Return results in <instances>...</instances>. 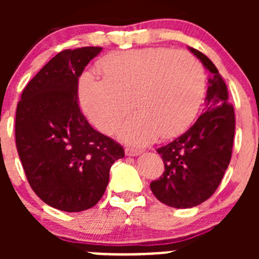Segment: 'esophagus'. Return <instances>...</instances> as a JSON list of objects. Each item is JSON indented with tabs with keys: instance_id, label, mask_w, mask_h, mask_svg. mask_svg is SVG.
<instances>
[{
	"instance_id": "1",
	"label": "esophagus",
	"mask_w": 259,
	"mask_h": 259,
	"mask_svg": "<svg viewBox=\"0 0 259 259\" xmlns=\"http://www.w3.org/2000/svg\"><path fill=\"white\" fill-rule=\"evenodd\" d=\"M125 154H126L127 156H137L139 155V154H142V150L137 148H133V146H126V149H125Z\"/></svg>"
}]
</instances>
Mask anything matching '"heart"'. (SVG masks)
<instances>
[{"label":"heart","instance_id":"obj_1","mask_svg":"<svg viewBox=\"0 0 259 259\" xmlns=\"http://www.w3.org/2000/svg\"><path fill=\"white\" fill-rule=\"evenodd\" d=\"M99 69L104 77H81V105L105 134H113L137 105L139 111L121 130L122 139L134 144H145L159 134H182L204 99V67L187 51L158 48L115 52L101 60Z\"/></svg>","mask_w":259,"mask_h":259}]
</instances>
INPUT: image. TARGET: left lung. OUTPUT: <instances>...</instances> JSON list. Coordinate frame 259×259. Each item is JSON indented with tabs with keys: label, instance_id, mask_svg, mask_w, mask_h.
I'll list each match as a JSON object with an SVG mask.
<instances>
[{
	"label": "left lung",
	"instance_id": "obj_1",
	"mask_svg": "<svg viewBox=\"0 0 259 259\" xmlns=\"http://www.w3.org/2000/svg\"><path fill=\"white\" fill-rule=\"evenodd\" d=\"M189 50L210 72L205 111L184 134L156 149L165 170L150 183L156 199L179 209L199 205L215 192L231 161L236 129L233 105L218 69L204 54Z\"/></svg>",
	"mask_w": 259,
	"mask_h": 259
}]
</instances>
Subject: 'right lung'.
<instances>
[{
	"label": "right lung",
	"mask_w": 259,
	"mask_h": 259,
	"mask_svg": "<svg viewBox=\"0 0 259 259\" xmlns=\"http://www.w3.org/2000/svg\"><path fill=\"white\" fill-rule=\"evenodd\" d=\"M101 48L59 52L23 89L15 137L26 178L41 200L64 211L94 207L124 149L96 132L79 106L77 86Z\"/></svg>",
	"instance_id": "obj_1"
}]
</instances>
